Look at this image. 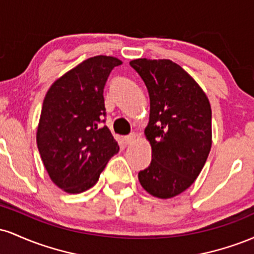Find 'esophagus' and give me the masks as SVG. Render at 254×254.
Returning a JSON list of instances; mask_svg holds the SVG:
<instances>
[{
	"label": "esophagus",
	"mask_w": 254,
	"mask_h": 254,
	"mask_svg": "<svg viewBox=\"0 0 254 254\" xmlns=\"http://www.w3.org/2000/svg\"><path fill=\"white\" fill-rule=\"evenodd\" d=\"M136 138H137V133L132 132V133H130L129 136H125L124 141H125V143H127V144H132L133 142L136 141Z\"/></svg>",
	"instance_id": "1"
}]
</instances>
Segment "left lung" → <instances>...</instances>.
Returning <instances> with one entry per match:
<instances>
[{
	"mask_svg": "<svg viewBox=\"0 0 254 254\" xmlns=\"http://www.w3.org/2000/svg\"><path fill=\"white\" fill-rule=\"evenodd\" d=\"M130 65L144 81L150 99L144 135L151 162L138 180L151 196L176 197L194 183L210 153V103L194 78L173 61L137 58Z\"/></svg>",
	"mask_w": 254,
	"mask_h": 254,
	"instance_id": "8db88e82",
	"label": "left lung"
}]
</instances>
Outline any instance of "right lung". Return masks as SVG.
<instances>
[{"mask_svg": "<svg viewBox=\"0 0 254 254\" xmlns=\"http://www.w3.org/2000/svg\"><path fill=\"white\" fill-rule=\"evenodd\" d=\"M123 63L94 56L58 77L46 93L37 127V145L55 185L81 193L97 184L119 145L107 127L104 87L110 72Z\"/></svg>", "mask_w": 254, "mask_h": 254, "instance_id": "right-lung-1", "label": "right lung"}]
</instances>
